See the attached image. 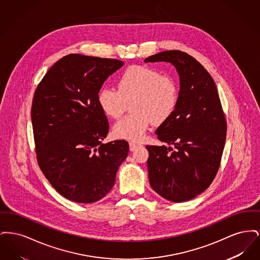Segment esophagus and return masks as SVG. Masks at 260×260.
I'll return each instance as SVG.
<instances>
[{"mask_svg": "<svg viewBox=\"0 0 260 260\" xmlns=\"http://www.w3.org/2000/svg\"><path fill=\"white\" fill-rule=\"evenodd\" d=\"M138 146H141V144L136 143V142H129V150L131 151H135Z\"/></svg>", "mask_w": 260, "mask_h": 260, "instance_id": "obj_1", "label": "esophagus"}]
</instances>
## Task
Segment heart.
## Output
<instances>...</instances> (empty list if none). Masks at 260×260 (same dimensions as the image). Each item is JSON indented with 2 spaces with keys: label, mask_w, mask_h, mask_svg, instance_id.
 I'll list each match as a JSON object with an SVG mask.
<instances>
[{
  "label": "heart",
  "mask_w": 260,
  "mask_h": 260,
  "mask_svg": "<svg viewBox=\"0 0 260 260\" xmlns=\"http://www.w3.org/2000/svg\"><path fill=\"white\" fill-rule=\"evenodd\" d=\"M117 87L118 90L101 88L98 104L104 115L118 119L132 103L134 113L113 127V134L118 138L140 140L151 123H165L177 106L179 94L175 81L148 66L126 68L118 78Z\"/></svg>",
  "instance_id": "1"
}]
</instances>
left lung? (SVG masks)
Segmentation results:
<instances>
[{"label": "left lung", "mask_w": 260, "mask_h": 260, "mask_svg": "<svg viewBox=\"0 0 260 260\" xmlns=\"http://www.w3.org/2000/svg\"><path fill=\"white\" fill-rule=\"evenodd\" d=\"M159 61L173 64L180 87L173 115L156 131L158 139L170 146H146L149 181L162 198L181 203L198 196L214 179L227 125L214 81L201 63L180 50L161 51L144 60Z\"/></svg>", "instance_id": "left-lung-1"}]
</instances>
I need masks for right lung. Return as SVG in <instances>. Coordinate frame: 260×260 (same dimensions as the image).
Returning a JSON list of instances; mask_svg holds the SVG:
<instances>
[{"instance_id":"obj_1","label":"right lung","mask_w":260,"mask_h":260,"mask_svg":"<svg viewBox=\"0 0 260 260\" xmlns=\"http://www.w3.org/2000/svg\"><path fill=\"white\" fill-rule=\"evenodd\" d=\"M124 65L77 53L54 63L39 84L31 110L38 164L52 187L70 201L105 197L128 153L125 140L106 144L109 124L98 93Z\"/></svg>"}]
</instances>
